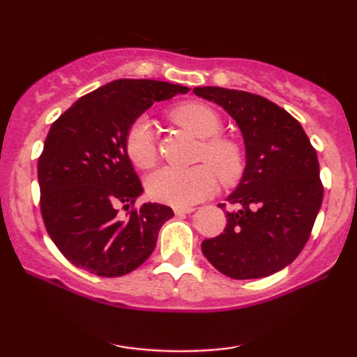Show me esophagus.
<instances>
[{"label":"esophagus","mask_w":357,"mask_h":357,"mask_svg":"<svg viewBox=\"0 0 357 357\" xmlns=\"http://www.w3.org/2000/svg\"><path fill=\"white\" fill-rule=\"evenodd\" d=\"M193 211H195L193 206H175L174 208V213L177 214V216H183V214H190Z\"/></svg>","instance_id":"obj_1"}]
</instances>
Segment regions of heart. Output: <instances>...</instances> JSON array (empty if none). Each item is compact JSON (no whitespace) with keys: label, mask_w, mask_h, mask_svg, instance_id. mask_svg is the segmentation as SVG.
<instances>
[{"label":"heart","mask_w":357,"mask_h":357,"mask_svg":"<svg viewBox=\"0 0 357 357\" xmlns=\"http://www.w3.org/2000/svg\"><path fill=\"white\" fill-rule=\"evenodd\" d=\"M170 116L188 133L203 139L197 159L206 164L190 169L162 167L154 172L146 183L154 202L190 206L216 190L218 177L224 185L236 183L242 177L245 151L236 139L221 135L222 120L216 110L202 102H188L175 107ZM125 153L139 169H151L158 160V144L146 116H139L130 125L125 135Z\"/></svg>","instance_id":"obj_1"}]
</instances>
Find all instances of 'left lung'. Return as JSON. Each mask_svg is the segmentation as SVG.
<instances>
[{
    "instance_id": "left-lung-1",
    "label": "left lung",
    "mask_w": 357,
    "mask_h": 357,
    "mask_svg": "<svg viewBox=\"0 0 357 357\" xmlns=\"http://www.w3.org/2000/svg\"><path fill=\"white\" fill-rule=\"evenodd\" d=\"M193 92L236 120L247 151L242 182L227 198V226L202 250L232 280L270 276L294 261L310 237L324 199L317 151L299 121L265 97L224 87Z\"/></svg>"
}]
</instances>
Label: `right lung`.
I'll use <instances>...</instances> for the list:
<instances>
[{"instance_id":"right-lung-1","label":"right lung","mask_w":357,"mask_h":357,"mask_svg":"<svg viewBox=\"0 0 357 357\" xmlns=\"http://www.w3.org/2000/svg\"><path fill=\"white\" fill-rule=\"evenodd\" d=\"M183 86L119 79L76 100L53 121L37 172L40 213L53 243L73 265L92 275H128L148 260L169 206H135L143 185L125 153L130 125L155 100ZM129 213L119 214V208Z\"/></svg>"}]
</instances>
